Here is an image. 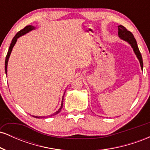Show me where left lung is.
Listing matches in <instances>:
<instances>
[{
  "instance_id": "left-lung-1",
  "label": "left lung",
  "mask_w": 150,
  "mask_h": 150,
  "mask_svg": "<svg viewBox=\"0 0 150 150\" xmlns=\"http://www.w3.org/2000/svg\"><path fill=\"white\" fill-rule=\"evenodd\" d=\"M118 37H119L120 39L125 41V42H127L130 46H131L132 49H133L134 52L135 53L136 56H137V58H138L139 61H140L141 69L142 70V68H143V62H142V55H141L140 50L138 49L137 42H136L133 34H132L130 31L127 30L125 27H124L122 25L118 26Z\"/></svg>"
}]
</instances>
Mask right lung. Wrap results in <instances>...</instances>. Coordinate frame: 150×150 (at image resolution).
<instances>
[{"instance_id":"right-lung-1","label":"right lung","mask_w":150,"mask_h":150,"mask_svg":"<svg viewBox=\"0 0 150 150\" xmlns=\"http://www.w3.org/2000/svg\"><path fill=\"white\" fill-rule=\"evenodd\" d=\"M36 27H34V26H32V25H28V26H26L24 29H22V30L19 31L18 33L16 34V35L14 37H13V40H12L11 42V44H10V46L9 47V49H8V53H7V56H6V61H5V70H6V73L7 75V68H8V59H9L10 58V53L12 52V50H13V48L14 47L15 43H16L17 40H18V39L19 37H20L21 36L24 35V34L28 33L29 32H30V31L33 30H35ZM64 94L65 93L63 94V99H62V101H61V107H60L59 109L57 111H56V113H53V115H51V116H54V115H56L58 114V113L60 112V111H61V108H63V97H64ZM33 117L34 118H43L42 116H33Z\"/></svg>"}]
</instances>
